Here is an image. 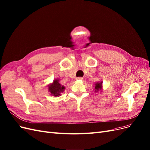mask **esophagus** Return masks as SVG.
I'll list each match as a JSON object with an SVG mask.
<instances>
[{
	"label": "esophagus",
	"mask_w": 150,
	"mask_h": 150,
	"mask_svg": "<svg viewBox=\"0 0 150 150\" xmlns=\"http://www.w3.org/2000/svg\"><path fill=\"white\" fill-rule=\"evenodd\" d=\"M77 80H83V79L82 77H79V78H77Z\"/></svg>",
	"instance_id": "34e87169"
}]
</instances>
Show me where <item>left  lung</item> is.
<instances>
[{"label":"left lung","instance_id":"8db88e82","mask_svg":"<svg viewBox=\"0 0 150 150\" xmlns=\"http://www.w3.org/2000/svg\"><path fill=\"white\" fill-rule=\"evenodd\" d=\"M102 81H98V82H96L94 84V93H97L99 92V91H100L102 92Z\"/></svg>","mask_w":150,"mask_h":150}]
</instances>
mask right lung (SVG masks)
Here are the masks:
<instances>
[{"instance_id": "obj_1", "label": "right lung", "mask_w": 150, "mask_h": 150, "mask_svg": "<svg viewBox=\"0 0 150 150\" xmlns=\"http://www.w3.org/2000/svg\"><path fill=\"white\" fill-rule=\"evenodd\" d=\"M65 89H66L65 86H64V85H62L59 83V79L54 80L53 83L49 84L48 88L50 94L54 97H59L61 96V93L64 92Z\"/></svg>"}]
</instances>
